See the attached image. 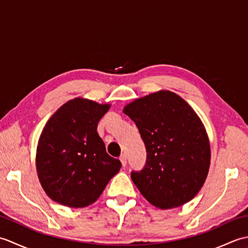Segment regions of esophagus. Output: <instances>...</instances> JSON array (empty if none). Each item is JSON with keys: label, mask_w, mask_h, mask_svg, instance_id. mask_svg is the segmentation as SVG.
I'll list each match as a JSON object with an SVG mask.
<instances>
[{"label": "esophagus", "mask_w": 248, "mask_h": 248, "mask_svg": "<svg viewBox=\"0 0 248 248\" xmlns=\"http://www.w3.org/2000/svg\"><path fill=\"white\" fill-rule=\"evenodd\" d=\"M119 160H120V162H121V164H123V166L124 167L125 165H127V156H125L124 155H120V157H119Z\"/></svg>", "instance_id": "1"}]
</instances>
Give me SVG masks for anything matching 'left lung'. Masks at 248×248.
I'll return each instance as SVG.
<instances>
[{"instance_id": "obj_1", "label": "left lung", "mask_w": 248, "mask_h": 248, "mask_svg": "<svg viewBox=\"0 0 248 248\" xmlns=\"http://www.w3.org/2000/svg\"><path fill=\"white\" fill-rule=\"evenodd\" d=\"M139 128L147 161L131 179L140 194L162 210L192 200L207 179L211 150L202 121L186 100L159 91L125 105Z\"/></svg>"}]
</instances>
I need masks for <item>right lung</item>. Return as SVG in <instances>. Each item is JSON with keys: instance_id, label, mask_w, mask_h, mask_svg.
I'll return each instance as SVG.
<instances>
[{"instance_id": "right-lung-1", "label": "right lung", "mask_w": 248, "mask_h": 248, "mask_svg": "<svg viewBox=\"0 0 248 248\" xmlns=\"http://www.w3.org/2000/svg\"><path fill=\"white\" fill-rule=\"evenodd\" d=\"M110 104L75 98L62 104L46 124L37 145L36 170L46 194L62 205L93 203L121 167L107 154L97 132Z\"/></svg>"}]
</instances>
